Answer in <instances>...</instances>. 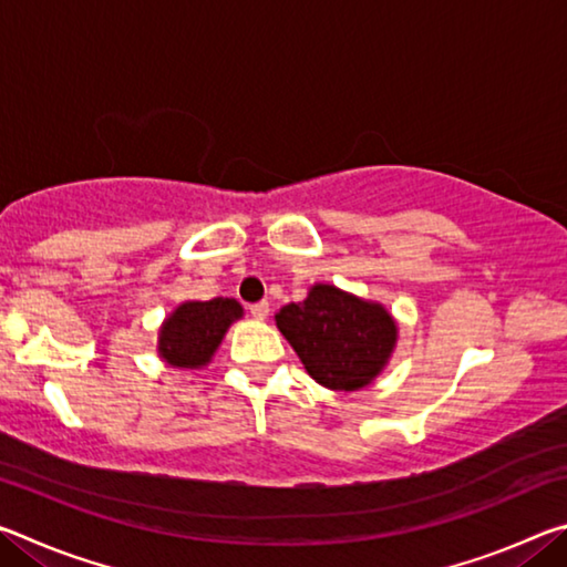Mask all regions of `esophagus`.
I'll return each mask as SVG.
<instances>
[{"label":"esophagus","instance_id":"obj_1","mask_svg":"<svg viewBox=\"0 0 567 567\" xmlns=\"http://www.w3.org/2000/svg\"><path fill=\"white\" fill-rule=\"evenodd\" d=\"M249 315H252L255 320H267V315H270V302H257V305H249Z\"/></svg>","mask_w":567,"mask_h":567}]
</instances>
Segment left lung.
I'll use <instances>...</instances> for the list:
<instances>
[{
  "mask_svg": "<svg viewBox=\"0 0 567 567\" xmlns=\"http://www.w3.org/2000/svg\"><path fill=\"white\" fill-rule=\"evenodd\" d=\"M275 324L307 375L340 392L368 388L388 368L398 344V320L385 305L330 282H315L302 302L285 305Z\"/></svg>",
  "mask_w": 567,
  "mask_h": 567,
  "instance_id": "left-lung-1",
  "label": "left lung"
}]
</instances>
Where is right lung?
Returning <instances> with one entry per match:
<instances>
[{
  "label": "right lung",
  "instance_id": "right-lung-1",
  "mask_svg": "<svg viewBox=\"0 0 567 567\" xmlns=\"http://www.w3.org/2000/svg\"><path fill=\"white\" fill-rule=\"evenodd\" d=\"M243 315V305L233 297H215L207 302H179L159 324V358L179 370L207 368L223 344L229 324L237 322Z\"/></svg>",
  "mask_w": 567,
  "mask_h": 567
}]
</instances>
